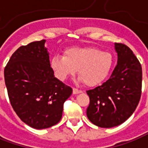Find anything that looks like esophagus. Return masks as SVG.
<instances>
[{
    "label": "esophagus",
    "instance_id": "34e87169",
    "mask_svg": "<svg viewBox=\"0 0 148 148\" xmlns=\"http://www.w3.org/2000/svg\"><path fill=\"white\" fill-rule=\"evenodd\" d=\"M81 92H82V91L78 89V88H74L73 89V93L74 94H79V93H81Z\"/></svg>",
    "mask_w": 148,
    "mask_h": 148
}]
</instances>
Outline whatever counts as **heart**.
<instances>
[{
    "mask_svg": "<svg viewBox=\"0 0 148 148\" xmlns=\"http://www.w3.org/2000/svg\"><path fill=\"white\" fill-rule=\"evenodd\" d=\"M112 64L111 54L91 47H70L65 50L64 56L56 55L51 60L58 79L65 80L78 69L79 80L90 87L101 84L109 75Z\"/></svg>",
    "mask_w": 148,
    "mask_h": 148,
    "instance_id": "obj_1",
    "label": "heart"
}]
</instances>
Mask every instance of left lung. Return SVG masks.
Masks as SVG:
<instances>
[{"label":"left lung","instance_id":"1","mask_svg":"<svg viewBox=\"0 0 148 148\" xmlns=\"http://www.w3.org/2000/svg\"><path fill=\"white\" fill-rule=\"evenodd\" d=\"M118 62L110 79L87 91L90 103L88 120L101 128H112L124 123L134 112L142 90V66L126 45L115 43Z\"/></svg>","mask_w":148,"mask_h":148}]
</instances>
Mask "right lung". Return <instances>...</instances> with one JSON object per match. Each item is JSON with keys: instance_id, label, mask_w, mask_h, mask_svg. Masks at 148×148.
I'll return each mask as SVG.
<instances>
[{"instance_id": "obj_1", "label": "right lung", "mask_w": 148, "mask_h": 148, "mask_svg": "<svg viewBox=\"0 0 148 148\" xmlns=\"http://www.w3.org/2000/svg\"><path fill=\"white\" fill-rule=\"evenodd\" d=\"M46 40L22 46L4 70L8 96L20 120L36 130L56 125L72 88L54 75Z\"/></svg>"}]
</instances>
